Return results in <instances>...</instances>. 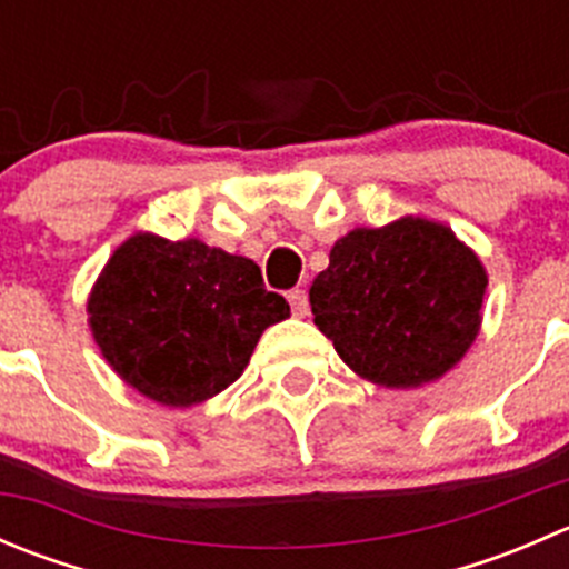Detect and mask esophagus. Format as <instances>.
Returning a JSON list of instances; mask_svg holds the SVG:
<instances>
[{
	"label": "esophagus",
	"mask_w": 569,
	"mask_h": 569,
	"mask_svg": "<svg viewBox=\"0 0 569 569\" xmlns=\"http://www.w3.org/2000/svg\"><path fill=\"white\" fill-rule=\"evenodd\" d=\"M286 300H289L291 311H295V317H308V295L302 289H291L289 295H286Z\"/></svg>",
	"instance_id": "obj_1"
}]
</instances>
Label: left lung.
Listing matches in <instances>:
<instances>
[{
	"label": "left lung",
	"instance_id": "obj_1",
	"mask_svg": "<svg viewBox=\"0 0 569 569\" xmlns=\"http://www.w3.org/2000/svg\"><path fill=\"white\" fill-rule=\"evenodd\" d=\"M487 269L443 222L355 228L313 278V325L358 377L421 388L455 369L481 330Z\"/></svg>",
	"mask_w": 569,
	"mask_h": 569
}]
</instances>
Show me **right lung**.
Masks as SVG:
<instances>
[{"instance_id":"obj_1","label":"right lung","mask_w":569,"mask_h":569,"mask_svg":"<svg viewBox=\"0 0 569 569\" xmlns=\"http://www.w3.org/2000/svg\"><path fill=\"white\" fill-rule=\"evenodd\" d=\"M291 308L244 256L140 231L109 256L88 325L114 375L164 407H192L242 377L258 338Z\"/></svg>"}]
</instances>
